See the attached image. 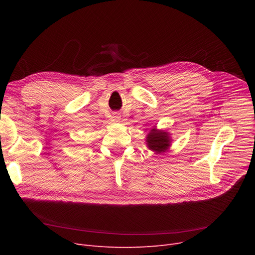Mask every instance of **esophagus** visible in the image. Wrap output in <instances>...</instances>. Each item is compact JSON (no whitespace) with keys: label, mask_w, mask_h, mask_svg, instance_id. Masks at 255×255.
Listing matches in <instances>:
<instances>
[{"label":"esophagus","mask_w":255,"mask_h":255,"mask_svg":"<svg viewBox=\"0 0 255 255\" xmlns=\"http://www.w3.org/2000/svg\"><path fill=\"white\" fill-rule=\"evenodd\" d=\"M112 119H113V121H118V120H120V114H118V113L113 114Z\"/></svg>","instance_id":"esophagus-1"}]
</instances>
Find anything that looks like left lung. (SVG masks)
<instances>
[{
	"label": "left lung",
	"instance_id": "1",
	"mask_svg": "<svg viewBox=\"0 0 255 255\" xmlns=\"http://www.w3.org/2000/svg\"><path fill=\"white\" fill-rule=\"evenodd\" d=\"M146 142L150 150L161 153L169 146V137L166 132L153 129L146 137Z\"/></svg>",
	"mask_w": 255,
	"mask_h": 255
}]
</instances>
